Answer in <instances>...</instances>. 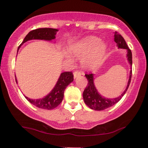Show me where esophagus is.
Wrapping results in <instances>:
<instances>
[{
    "label": "esophagus",
    "mask_w": 148,
    "mask_h": 148,
    "mask_svg": "<svg viewBox=\"0 0 148 148\" xmlns=\"http://www.w3.org/2000/svg\"><path fill=\"white\" fill-rule=\"evenodd\" d=\"M81 75H82V73H81V72L79 71H75V72L73 73L74 78H76V77H77L80 76Z\"/></svg>",
    "instance_id": "34e87169"
}]
</instances>
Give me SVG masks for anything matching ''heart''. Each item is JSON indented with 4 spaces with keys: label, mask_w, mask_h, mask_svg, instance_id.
Masks as SVG:
<instances>
[{
    "label": "heart",
    "mask_w": 148,
    "mask_h": 148,
    "mask_svg": "<svg viewBox=\"0 0 148 148\" xmlns=\"http://www.w3.org/2000/svg\"><path fill=\"white\" fill-rule=\"evenodd\" d=\"M71 54L77 58H83V63L86 67H91L98 64L104 56L106 46L101 42L100 38L96 36H88L78 41L72 42L69 46ZM68 60L72 58L67 52H64Z\"/></svg>",
    "instance_id": "heart-1"
}]
</instances>
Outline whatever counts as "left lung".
Masks as SVG:
<instances>
[{
  "instance_id": "1",
  "label": "left lung",
  "mask_w": 148,
  "mask_h": 148,
  "mask_svg": "<svg viewBox=\"0 0 148 148\" xmlns=\"http://www.w3.org/2000/svg\"><path fill=\"white\" fill-rule=\"evenodd\" d=\"M114 39L119 48H123V49H126L127 50V59H128V61L130 63L131 66L132 65V53H131V50L127 46V44L124 38H123V36L121 34L115 32ZM131 75H132V70H131L130 71L127 88L120 96L116 98H106L101 96L97 91L94 84V74H86L85 75H86L87 79H88V86H86V89L84 91V93H83V98H84L86 104L90 107L91 109H93V110H103L108 108H110L113 105L116 104L126 93L127 89L129 86V84H130Z\"/></svg>"
}]
</instances>
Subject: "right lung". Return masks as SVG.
Wrapping results in <instances>:
<instances>
[{"label":"right lung","instance_id":"right-lung-1","mask_svg":"<svg viewBox=\"0 0 148 148\" xmlns=\"http://www.w3.org/2000/svg\"><path fill=\"white\" fill-rule=\"evenodd\" d=\"M58 31L57 29H53V28H39V29L32 30L25 36L21 45L18 47V50L22 44L28 40H44L51 41L52 40L55 39V36ZM15 80L17 84L16 78ZM72 82H73V74L72 72L62 73L54 88L47 96L44 97L43 98L36 99V100L30 99L26 96L25 97L31 104L38 108L45 109V110H52L60 104L63 99L64 90Z\"/></svg>","mask_w":148,"mask_h":148}]
</instances>
